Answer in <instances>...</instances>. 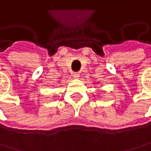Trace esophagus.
Returning a JSON list of instances; mask_svg holds the SVG:
<instances>
[{"mask_svg": "<svg viewBox=\"0 0 151 151\" xmlns=\"http://www.w3.org/2000/svg\"><path fill=\"white\" fill-rule=\"evenodd\" d=\"M81 77V74L79 73V72H74L73 73V78H75V79H79Z\"/></svg>", "mask_w": 151, "mask_h": 151, "instance_id": "esophagus-1", "label": "esophagus"}]
</instances>
